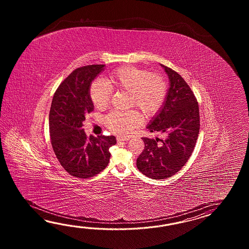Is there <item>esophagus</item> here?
Returning <instances> with one entry per match:
<instances>
[{"label":"esophagus","instance_id":"esophagus-1","mask_svg":"<svg viewBox=\"0 0 249 249\" xmlns=\"http://www.w3.org/2000/svg\"><path fill=\"white\" fill-rule=\"evenodd\" d=\"M117 142H127V141H129V138L118 136V137H117Z\"/></svg>","mask_w":249,"mask_h":249}]
</instances>
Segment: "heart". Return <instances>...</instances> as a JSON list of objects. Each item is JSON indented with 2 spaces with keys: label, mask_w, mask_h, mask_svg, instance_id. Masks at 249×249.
Instances as JSON below:
<instances>
[{
  "label": "heart",
  "mask_w": 249,
  "mask_h": 249,
  "mask_svg": "<svg viewBox=\"0 0 249 249\" xmlns=\"http://www.w3.org/2000/svg\"><path fill=\"white\" fill-rule=\"evenodd\" d=\"M114 90L129 92V106L134 107L146 117L156 115L164 103L167 85L159 74L148 70L124 66L116 69L106 77V82L98 79L90 87V100L98 108L106 107ZM142 122V117L135 110L110 113L106 124L114 132L127 135Z\"/></svg>",
  "instance_id": "obj_1"
}]
</instances>
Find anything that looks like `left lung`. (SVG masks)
I'll return each instance as SVG.
<instances>
[{
	"label": "left lung",
	"mask_w": 249,
	"mask_h": 249,
	"mask_svg": "<svg viewBox=\"0 0 249 249\" xmlns=\"http://www.w3.org/2000/svg\"><path fill=\"white\" fill-rule=\"evenodd\" d=\"M160 66L169 86L163 105L147 128L164 138H142L145 148L136 162L139 171L154 180L169 178L182 168L195 148L200 125L198 104L190 86L177 72Z\"/></svg>",
	"instance_id": "obj_1"
}]
</instances>
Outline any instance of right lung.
<instances>
[{
    "label": "right lung",
    "mask_w": 249,
    "mask_h": 249,
    "mask_svg": "<svg viewBox=\"0 0 249 249\" xmlns=\"http://www.w3.org/2000/svg\"><path fill=\"white\" fill-rule=\"evenodd\" d=\"M104 69L105 65L75 69L58 86L50 110V135L54 153L69 175L83 179L106 168L110 159L109 148L117 143L115 136L87 138L83 128L85 115L94 109L90 85Z\"/></svg>",
    "instance_id": "obj_1"
}]
</instances>
